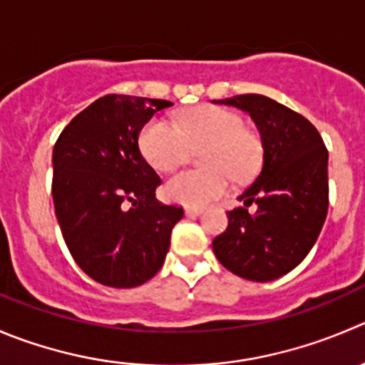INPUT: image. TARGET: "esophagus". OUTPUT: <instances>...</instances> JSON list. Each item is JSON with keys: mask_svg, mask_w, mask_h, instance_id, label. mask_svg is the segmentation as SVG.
I'll use <instances>...</instances> for the list:
<instances>
[{"mask_svg": "<svg viewBox=\"0 0 365 365\" xmlns=\"http://www.w3.org/2000/svg\"><path fill=\"white\" fill-rule=\"evenodd\" d=\"M185 213L186 217H199L202 213V207H186Z\"/></svg>", "mask_w": 365, "mask_h": 365, "instance_id": "34e87169", "label": "esophagus"}]
</instances>
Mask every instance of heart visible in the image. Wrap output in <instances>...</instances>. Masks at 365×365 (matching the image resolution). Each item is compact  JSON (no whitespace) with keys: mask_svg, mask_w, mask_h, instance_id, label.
<instances>
[{"mask_svg":"<svg viewBox=\"0 0 365 365\" xmlns=\"http://www.w3.org/2000/svg\"><path fill=\"white\" fill-rule=\"evenodd\" d=\"M140 147L145 159L159 172L177 168L199 152V172H179L165 185L172 202L200 207L227 190V177L245 182L259 170L262 141L244 127L238 114L222 107H193L179 118V128L165 118H154L141 130Z\"/></svg>","mask_w":365,"mask_h":365,"instance_id":"1","label":"heart"}]
</instances>
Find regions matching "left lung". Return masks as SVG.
I'll return each instance as SVG.
<instances>
[{
	"label": "left lung",
	"instance_id": "obj_1",
	"mask_svg": "<svg viewBox=\"0 0 365 365\" xmlns=\"http://www.w3.org/2000/svg\"><path fill=\"white\" fill-rule=\"evenodd\" d=\"M217 103L251 114L262 134L263 166L242 193L244 206L227 211V229L213 240V252L237 276L272 281L296 269L321 232L328 213V150L307 118L272 98L238 95Z\"/></svg>",
	"mask_w": 365,
	"mask_h": 365
}]
</instances>
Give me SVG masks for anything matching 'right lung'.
<instances>
[{"instance_id": "obj_1", "label": "right lung", "mask_w": 365, "mask_h": 365, "mask_svg": "<svg viewBox=\"0 0 365 365\" xmlns=\"http://www.w3.org/2000/svg\"><path fill=\"white\" fill-rule=\"evenodd\" d=\"M166 100L107 95L64 127L53 147L55 215L76 265L114 289L158 274L185 211L155 199L161 185L138 145Z\"/></svg>"}]
</instances>
